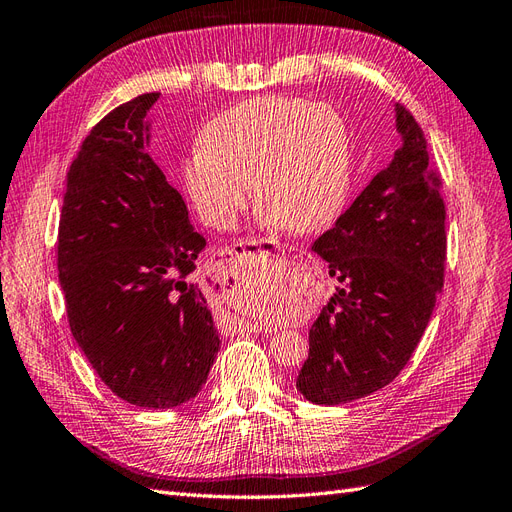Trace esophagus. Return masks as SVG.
<instances>
[{"label": "esophagus", "instance_id": "obj_1", "mask_svg": "<svg viewBox=\"0 0 512 512\" xmlns=\"http://www.w3.org/2000/svg\"><path fill=\"white\" fill-rule=\"evenodd\" d=\"M266 242H270V244L274 246V251H279V253H283V255H285V253H291V248H287V246H283V244H279V242H274V240H240V242L233 244L231 253H233V255H244V253H251V251H264V248L268 246ZM264 253H268V251H264ZM244 330H251V332H270V328L259 326V324H246Z\"/></svg>", "mask_w": 512, "mask_h": 512}]
</instances>
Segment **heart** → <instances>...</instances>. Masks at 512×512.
Instances as JSON below:
<instances>
[{
	"mask_svg": "<svg viewBox=\"0 0 512 512\" xmlns=\"http://www.w3.org/2000/svg\"><path fill=\"white\" fill-rule=\"evenodd\" d=\"M184 191L212 229H231L248 182L261 223L311 233L339 214L349 188V139L321 102L261 96L218 113L182 167Z\"/></svg>",
	"mask_w": 512,
	"mask_h": 512,
	"instance_id": "b5f03b06",
	"label": "heart"
}]
</instances>
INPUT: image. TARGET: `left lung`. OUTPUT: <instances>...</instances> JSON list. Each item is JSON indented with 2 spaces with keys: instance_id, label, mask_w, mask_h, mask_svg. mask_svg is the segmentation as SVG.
Here are the masks:
<instances>
[{
  "instance_id": "1",
  "label": "left lung",
  "mask_w": 512,
  "mask_h": 512,
  "mask_svg": "<svg viewBox=\"0 0 512 512\" xmlns=\"http://www.w3.org/2000/svg\"><path fill=\"white\" fill-rule=\"evenodd\" d=\"M401 148L313 244L337 294L309 330L296 388L339 405L388 386L412 358L444 285L442 180L414 115L394 105Z\"/></svg>"
}]
</instances>
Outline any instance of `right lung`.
I'll use <instances>...</instances> for the list:
<instances>
[{"label": "right lung", "mask_w": 512, "mask_h": 512, "mask_svg": "<svg viewBox=\"0 0 512 512\" xmlns=\"http://www.w3.org/2000/svg\"><path fill=\"white\" fill-rule=\"evenodd\" d=\"M158 92L105 115L72 160L57 236L70 332L113 394L145 410L191 401L221 349L195 270L206 238L148 154Z\"/></svg>", "instance_id": "1"}]
</instances>
